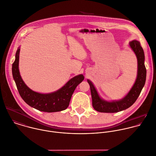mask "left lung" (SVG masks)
<instances>
[{
	"mask_svg": "<svg viewBox=\"0 0 156 156\" xmlns=\"http://www.w3.org/2000/svg\"><path fill=\"white\" fill-rule=\"evenodd\" d=\"M129 46L135 53L138 63L137 76L134 84L128 93V94L122 100L118 101H107L100 98L93 83L87 80L89 84L92 106L95 110L100 112L114 113L125 110L131 106L138 98L140 92L145 86L147 76V70L144 64L145 54L140 42L134 40L129 42Z\"/></svg>",
	"mask_w": 156,
	"mask_h": 156,
	"instance_id": "left-lung-1",
	"label": "left lung"
}]
</instances>
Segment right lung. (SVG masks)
<instances>
[{
  "instance_id": "add662e5",
  "label": "right lung",
  "mask_w": 156,
  "mask_h": 156,
  "mask_svg": "<svg viewBox=\"0 0 156 156\" xmlns=\"http://www.w3.org/2000/svg\"><path fill=\"white\" fill-rule=\"evenodd\" d=\"M20 48L16 53L15 61L12 65V73L18 92L23 101L30 106L42 112H55L67 108L77 86L84 77L79 75L70 79L59 90L50 94H40L31 90L22 80L19 70Z\"/></svg>"
}]
</instances>
